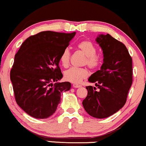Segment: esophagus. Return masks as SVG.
I'll list each match as a JSON object with an SVG mask.
<instances>
[{
	"instance_id": "34e87169",
	"label": "esophagus",
	"mask_w": 146,
	"mask_h": 146,
	"mask_svg": "<svg viewBox=\"0 0 146 146\" xmlns=\"http://www.w3.org/2000/svg\"><path fill=\"white\" fill-rule=\"evenodd\" d=\"M73 87L74 88H79V87H81V85H79V84H73Z\"/></svg>"
}]
</instances>
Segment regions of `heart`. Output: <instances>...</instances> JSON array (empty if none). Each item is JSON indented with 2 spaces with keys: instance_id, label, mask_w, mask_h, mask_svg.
<instances>
[{
  "instance_id": "1",
  "label": "heart",
  "mask_w": 146,
  "mask_h": 146,
  "mask_svg": "<svg viewBox=\"0 0 146 146\" xmlns=\"http://www.w3.org/2000/svg\"><path fill=\"white\" fill-rule=\"evenodd\" d=\"M77 48L85 55L83 64H86L89 68H98L101 64V57L96 54V46L88 40H82L77 44ZM70 60V51L66 48L62 51L60 55V62L64 67H68ZM88 76V71L85 67L75 68L72 67L66 70L64 73V79L67 82L74 84L81 83L82 80Z\"/></svg>"
}]
</instances>
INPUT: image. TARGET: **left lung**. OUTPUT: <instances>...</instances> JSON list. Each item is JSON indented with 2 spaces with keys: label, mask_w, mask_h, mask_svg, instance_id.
<instances>
[{
  "label": "left lung",
  "mask_w": 146,
  "mask_h": 146,
  "mask_svg": "<svg viewBox=\"0 0 146 146\" xmlns=\"http://www.w3.org/2000/svg\"><path fill=\"white\" fill-rule=\"evenodd\" d=\"M96 42L103 53L100 70L88 82L96 87L86 86L88 95L82 102L86 112L94 117L103 119L119 110L127 101L132 84V58L124 44L107 34H99Z\"/></svg>",
  "instance_id": "8db88e82"
}]
</instances>
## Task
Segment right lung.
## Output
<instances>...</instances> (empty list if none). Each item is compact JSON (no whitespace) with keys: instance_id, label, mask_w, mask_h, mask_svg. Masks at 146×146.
Wrapping results in <instances>:
<instances>
[{"instance_id":"1","label":"right lung","mask_w":146,"mask_h":146,"mask_svg":"<svg viewBox=\"0 0 146 146\" xmlns=\"http://www.w3.org/2000/svg\"><path fill=\"white\" fill-rule=\"evenodd\" d=\"M75 34L41 31L27 38L16 53L10 80L17 105L30 116L50 117L63 91L71 88L70 82L58 81L62 78L60 55Z\"/></svg>"}]
</instances>
